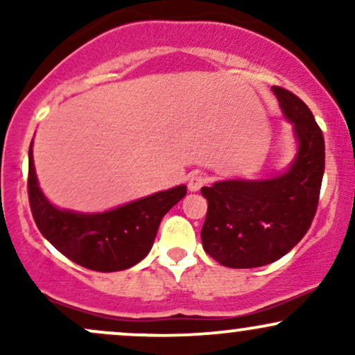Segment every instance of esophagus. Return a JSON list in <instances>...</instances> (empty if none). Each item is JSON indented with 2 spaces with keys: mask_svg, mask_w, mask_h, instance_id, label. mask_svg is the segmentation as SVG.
Here are the masks:
<instances>
[{
  "mask_svg": "<svg viewBox=\"0 0 355 355\" xmlns=\"http://www.w3.org/2000/svg\"><path fill=\"white\" fill-rule=\"evenodd\" d=\"M207 183V177L202 173H193L189 178V190L190 191H198L203 185Z\"/></svg>",
  "mask_w": 355,
  "mask_h": 355,
  "instance_id": "1",
  "label": "esophagus"
}]
</instances>
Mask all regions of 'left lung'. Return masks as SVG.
Wrapping results in <instances>:
<instances>
[{"mask_svg": "<svg viewBox=\"0 0 355 355\" xmlns=\"http://www.w3.org/2000/svg\"><path fill=\"white\" fill-rule=\"evenodd\" d=\"M272 89L299 141L287 172L268 180H227L202 189L209 202L203 248L225 267L254 268L279 260L302 240L317 211L324 135L299 96L280 87Z\"/></svg>", "mask_w": 355, "mask_h": 355, "instance_id": "1", "label": "left lung"}]
</instances>
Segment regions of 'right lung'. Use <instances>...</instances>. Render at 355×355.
Returning <instances> with one entry per match:
<instances>
[{"mask_svg": "<svg viewBox=\"0 0 355 355\" xmlns=\"http://www.w3.org/2000/svg\"><path fill=\"white\" fill-rule=\"evenodd\" d=\"M31 146L28 153V197L36 227L61 254L89 270H125L145 259L164 215L187 193V187L180 185L103 214L60 210L46 200L40 189Z\"/></svg>", "mask_w": 355, "mask_h": 355, "instance_id": "right-lung-1", "label": "right lung"}]
</instances>
